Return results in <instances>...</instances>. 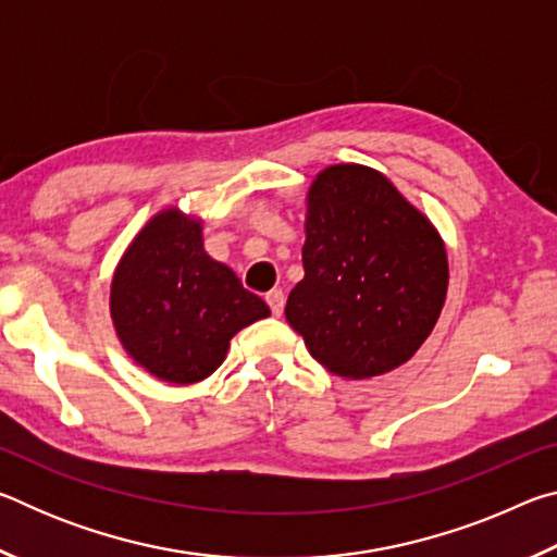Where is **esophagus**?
<instances>
[{
	"mask_svg": "<svg viewBox=\"0 0 557 557\" xmlns=\"http://www.w3.org/2000/svg\"><path fill=\"white\" fill-rule=\"evenodd\" d=\"M265 299H268V305H270V309H272V314L280 317L282 309H285V292H282V289H272V292H268Z\"/></svg>",
	"mask_w": 557,
	"mask_h": 557,
	"instance_id": "esophagus-1",
	"label": "esophagus"
}]
</instances>
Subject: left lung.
<instances>
[{"mask_svg":"<svg viewBox=\"0 0 557 557\" xmlns=\"http://www.w3.org/2000/svg\"><path fill=\"white\" fill-rule=\"evenodd\" d=\"M301 277L285 317L342 379L398 369L437 324L447 250L435 225L388 176L361 164L319 172L307 194Z\"/></svg>","mask_w":557,"mask_h":557,"instance_id":"left-lung-1","label":"left lung"}]
</instances>
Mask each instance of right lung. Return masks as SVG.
Instances as JSON below:
<instances>
[{
	"instance_id": "add662e5",
	"label": "right lung",
	"mask_w": 557,
	"mask_h": 557,
	"mask_svg": "<svg viewBox=\"0 0 557 557\" xmlns=\"http://www.w3.org/2000/svg\"><path fill=\"white\" fill-rule=\"evenodd\" d=\"M110 314L120 344L145 371L188 385L209 379L231 338L265 319L270 307L203 250L199 219L166 209L120 258Z\"/></svg>"
}]
</instances>
